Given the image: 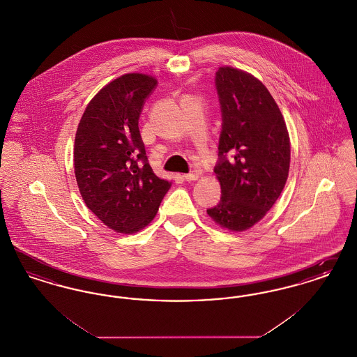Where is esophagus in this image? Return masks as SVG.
<instances>
[{
    "mask_svg": "<svg viewBox=\"0 0 357 357\" xmlns=\"http://www.w3.org/2000/svg\"><path fill=\"white\" fill-rule=\"evenodd\" d=\"M183 178L186 179L187 182H192V181H197L199 178V174L198 172H190V174H185Z\"/></svg>",
    "mask_w": 357,
    "mask_h": 357,
    "instance_id": "esophagus-1",
    "label": "esophagus"
}]
</instances>
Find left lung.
Instances as JSON below:
<instances>
[{
    "instance_id": "left-lung-1",
    "label": "left lung",
    "mask_w": 357,
    "mask_h": 357,
    "mask_svg": "<svg viewBox=\"0 0 357 357\" xmlns=\"http://www.w3.org/2000/svg\"><path fill=\"white\" fill-rule=\"evenodd\" d=\"M215 84L222 132L214 172L222 195L207 214L222 229L239 233L261 221L281 195L289 175L290 139L277 102L252 73L220 67Z\"/></svg>"
}]
</instances>
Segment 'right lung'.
<instances>
[{
    "instance_id": "obj_1",
    "label": "right lung",
    "mask_w": 357,
    "mask_h": 357,
    "mask_svg": "<svg viewBox=\"0 0 357 357\" xmlns=\"http://www.w3.org/2000/svg\"><path fill=\"white\" fill-rule=\"evenodd\" d=\"M158 80L131 72L104 85L85 107L73 149L75 176L86 207L116 233L153 221L171 182L153 174L139 132L144 99Z\"/></svg>"
}]
</instances>
